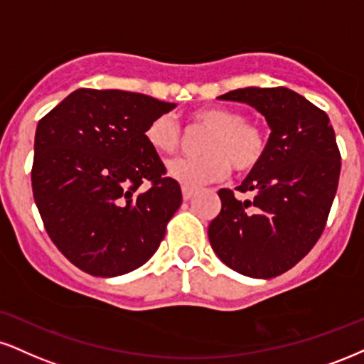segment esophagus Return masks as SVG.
<instances>
[{
    "label": "esophagus",
    "mask_w": 364,
    "mask_h": 364,
    "mask_svg": "<svg viewBox=\"0 0 364 364\" xmlns=\"http://www.w3.org/2000/svg\"><path fill=\"white\" fill-rule=\"evenodd\" d=\"M195 195V191L191 190V188H186V186H183V198L185 200H191V196Z\"/></svg>",
    "instance_id": "34e87169"
}]
</instances>
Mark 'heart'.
<instances>
[{
	"label": "heart",
	"instance_id": "obj_1",
	"mask_svg": "<svg viewBox=\"0 0 364 364\" xmlns=\"http://www.w3.org/2000/svg\"><path fill=\"white\" fill-rule=\"evenodd\" d=\"M193 125L207 130L200 142L201 156L178 157L168 164L171 178L186 188H200L220 181L229 174L249 173L266 154V135L259 124L247 120L230 108H200L191 115ZM147 144L159 154H173L183 139L181 127L171 113L157 115L146 127Z\"/></svg>",
	"mask_w": 364,
	"mask_h": 364
}]
</instances>
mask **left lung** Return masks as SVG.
<instances>
[{
    "label": "left lung",
    "instance_id": "obj_1",
    "mask_svg": "<svg viewBox=\"0 0 364 364\" xmlns=\"http://www.w3.org/2000/svg\"><path fill=\"white\" fill-rule=\"evenodd\" d=\"M264 115L266 154L237 198L222 188L220 213L210 222L212 249L230 269L274 278L310 252L326 229L341 174V152L327 113L288 87H244L218 96Z\"/></svg>",
    "mask_w": 364,
    "mask_h": 364
}]
</instances>
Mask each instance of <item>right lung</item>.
<instances>
[{
  "mask_svg": "<svg viewBox=\"0 0 364 364\" xmlns=\"http://www.w3.org/2000/svg\"><path fill=\"white\" fill-rule=\"evenodd\" d=\"M174 107L130 91L81 87L38 122L33 200L52 242L85 273H130L164 239L181 188L166 176L144 132Z\"/></svg>",
  "mask_w": 364,
  "mask_h": 364,
  "instance_id": "right-lung-1",
  "label": "right lung"
}]
</instances>
